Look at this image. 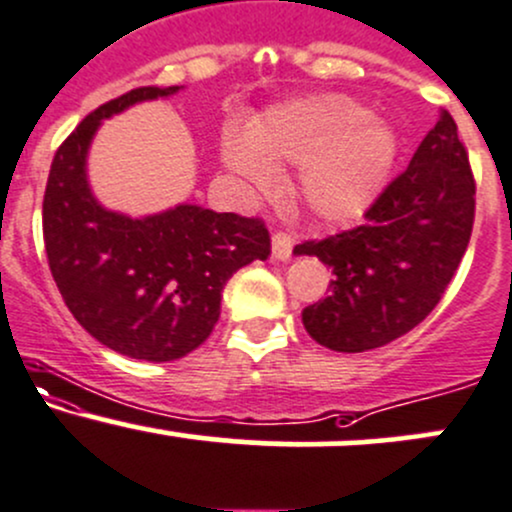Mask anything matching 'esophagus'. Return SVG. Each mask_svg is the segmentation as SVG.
<instances>
[{"label":"esophagus","instance_id":"obj_1","mask_svg":"<svg viewBox=\"0 0 512 512\" xmlns=\"http://www.w3.org/2000/svg\"><path fill=\"white\" fill-rule=\"evenodd\" d=\"M291 250H294V240L286 233H274L272 235V257L279 262H286L291 257Z\"/></svg>","mask_w":512,"mask_h":512}]
</instances>
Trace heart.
<instances>
[{
  "instance_id": "heart-1",
  "label": "heart",
  "mask_w": 512,
  "mask_h": 512,
  "mask_svg": "<svg viewBox=\"0 0 512 512\" xmlns=\"http://www.w3.org/2000/svg\"><path fill=\"white\" fill-rule=\"evenodd\" d=\"M398 131L345 94H316L269 109L247 138H223V162L240 182L267 189L274 170L301 167V201L325 223L355 221L391 182Z\"/></svg>"
}]
</instances>
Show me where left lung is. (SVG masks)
<instances>
[{"label": "left lung", "mask_w": 512, "mask_h": 512, "mask_svg": "<svg viewBox=\"0 0 512 512\" xmlns=\"http://www.w3.org/2000/svg\"><path fill=\"white\" fill-rule=\"evenodd\" d=\"M474 177L457 123L440 111L435 128L364 213L362 226L294 255L333 269L330 294L303 308V328L335 352L384 347L430 316L452 282L474 226Z\"/></svg>", "instance_id": "left-lung-1"}]
</instances>
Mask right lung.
<instances>
[{
  "label": "right lung",
  "instance_id": "right-lung-1",
  "mask_svg": "<svg viewBox=\"0 0 512 512\" xmlns=\"http://www.w3.org/2000/svg\"><path fill=\"white\" fill-rule=\"evenodd\" d=\"M179 89H131L92 111L55 153L43 196V240L65 306L101 345L145 362L194 352L221 316L228 279L272 247L260 218L196 204L133 218L94 196L87 157L101 121Z\"/></svg>",
  "mask_w": 512,
  "mask_h": 512
}]
</instances>
